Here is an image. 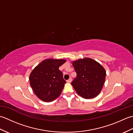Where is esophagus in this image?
I'll return each mask as SVG.
<instances>
[{
  "label": "esophagus",
  "instance_id": "esophagus-1",
  "mask_svg": "<svg viewBox=\"0 0 133 133\" xmlns=\"http://www.w3.org/2000/svg\"><path fill=\"white\" fill-rule=\"evenodd\" d=\"M71 81H72V78H70L67 81V83H71Z\"/></svg>",
  "mask_w": 133,
  "mask_h": 133
}]
</instances>
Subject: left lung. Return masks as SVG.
<instances>
[{
  "instance_id": "left-lung-1",
  "label": "left lung",
  "mask_w": 133,
  "mask_h": 133,
  "mask_svg": "<svg viewBox=\"0 0 133 133\" xmlns=\"http://www.w3.org/2000/svg\"><path fill=\"white\" fill-rule=\"evenodd\" d=\"M72 66L77 72V78L71 84L77 94L85 99L97 97L105 81L106 71L102 66L89 58L75 61Z\"/></svg>"
}]
</instances>
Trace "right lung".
Instances as JSON below:
<instances>
[{
  "label": "right lung",
  "instance_id": "add662e5",
  "mask_svg": "<svg viewBox=\"0 0 133 133\" xmlns=\"http://www.w3.org/2000/svg\"><path fill=\"white\" fill-rule=\"evenodd\" d=\"M64 59H48L36 66L30 75V83L37 97L44 102L57 98L66 81L59 67L66 62Z\"/></svg>",
  "mask_w": 133,
  "mask_h": 133
}]
</instances>
